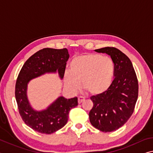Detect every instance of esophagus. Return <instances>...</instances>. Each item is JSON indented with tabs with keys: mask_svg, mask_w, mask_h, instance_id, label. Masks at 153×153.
Here are the masks:
<instances>
[{
	"mask_svg": "<svg viewBox=\"0 0 153 153\" xmlns=\"http://www.w3.org/2000/svg\"><path fill=\"white\" fill-rule=\"evenodd\" d=\"M77 100H78V103H81L83 102V101L85 100V99L84 97H78V98H77Z\"/></svg>",
	"mask_w": 153,
	"mask_h": 153,
	"instance_id": "1",
	"label": "esophagus"
}]
</instances>
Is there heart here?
I'll return each mask as SVG.
<instances>
[{"label":"heart","instance_id":"1","mask_svg":"<svg viewBox=\"0 0 153 153\" xmlns=\"http://www.w3.org/2000/svg\"><path fill=\"white\" fill-rule=\"evenodd\" d=\"M70 72L65 74V84L72 91L80 86L90 94L103 93L110 86L114 75L115 66L110 57L100 54L77 56L71 60Z\"/></svg>","mask_w":153,"mask_h":153}]
</instances>
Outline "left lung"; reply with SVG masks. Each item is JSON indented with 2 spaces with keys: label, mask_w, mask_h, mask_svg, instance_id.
Segmentation results:
<instances>
[{
  "label": "left lung",
  "mask_w": 153,
  "mask_h": 153,
  "mask_svg": "<svg viewBox=\"0 0 153 153\" xmlns=\"http://www.w3.org/2000/svg\"><path fill=\"white\" fill-rule=\"evenodd\" d=\"M95 51L110 56L115 66L114 79L105 92L91 97L93 107L90 122L101 131L111 132L131 116L138 97V81L131 61L120 50L105 47Z\"/></svg>",
  "instance_id": "1"
}]
</instances>
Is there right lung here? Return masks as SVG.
<instances>
[{
  "mask_svg": "<svg viewBox=\"0 0 153 153\" xmlns=\"http://www.w3.org/2000/svg\"><path fill=\"white\" fill-rule=\"evenodd\" d=\"M69 54L66 48H43L26 60L22 67L16 84L15 95L22 119L31 129L45 134H51L67 124L69 111L77 105V98L60 97L47 110H34L28 103L26 90L28 82L45 73L58 71L64 76Z\"/></svg>",
  "mask_w": 153,
  "mask_h": 153,
  "instance_id": "1",
  "label": "right lung"
}]
</instances>
